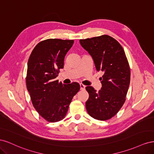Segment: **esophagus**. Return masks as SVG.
<instances>
[{
    "instance_id": "1",
    "label": "esophagus",
    "mask_w": 154,
    "mask_h": 154,
    "mask_svg": "<svg viewBox=\"0 0 154 154\" xmlns=\"http://www.w3.org/2000/svg\"><path fill=\"white\" fill-rule=\"evenodd\" d=\"M85 88V86L83 84H80V89L81 90H84Z\"/></svg>"
}]
</instances>
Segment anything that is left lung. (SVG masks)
Listing matches in <instances>:
<instances>
[{
    "label": "left lung",
    "mask_w": 154,
    "mask_h": 154,
    "mask_svg": "<svg viewBox=\"0 0 154 154\" xmlns=\"http://www.w3.org/2000/svg\"><path fill=\"white\" fill-rule=\"evenodd\" d=\"M80 43L91 55L97 71L104 72L100 78L101 90L96 92L92 86L85 88L89 94L85 103L87 111L96 119H109L126 100L130 81L128 60L122 46L109 35L81 39Z\"/></svg>",
    "instance_id": "8db88e82"
}]
</instances>
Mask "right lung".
<instances>
[{
	"label": "right lung",
	"instance_id": "obj_1",
	"mask_svg": "<svg viewBox=\"0 0 154 154\" xmlns=\"http://www.w3.org/2000/svg\"><path fill=\"white\" fill-rule=\"evenodd\" d=\"M73 44V40H43L35 46L28 60L27 89L36 110L49 122L65 118L72 97L80 91L78 83L64 85L56 80Z\"/></svg>",
	"mask_w": 154,
	"mask_h": 154
}]
</instances>
